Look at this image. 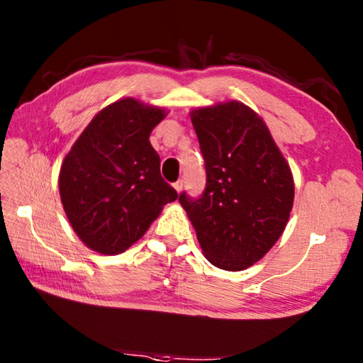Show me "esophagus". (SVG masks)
<instances>
[{
    "mask_svg": "<svg viewBox=\"0 0 363 363\" xmlns=\"http://www.w3.org/2000/svg\"><path fill=\"white\" fill-rule=\"evenodd\" d=\"M173 187H174V190L177 191V194H181V191H182V187H184V182H182V181H177V182H174V184H173Z\"/></svg>",
    "mask_w": 363,
    "mask_h": 363,
    "instance_id": "obj_1",
    "label": "esophagus"
}]
</instances>
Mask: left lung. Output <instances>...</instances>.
<instances>
[{
  "label": "left lung",
  "mask_w": 363,
  "mask_h": 363,
  "mask_svg": "<svg viewBox=\"0 0 363 363\" xmlns=\"http://www.w3.org/2000/svg\"><path fill=\"white\" fill-rule=\"evenodd\" d=\"M206 162L207 184L198 199L179 203L212 265L242 272L279 240L295 199L289 162L257 112L240 101L190 111Z\"/></svg>",
  "instance_id": "1"
}]
</instances>
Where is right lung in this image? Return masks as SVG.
<instances>
[{
    "label": "right lung",
    "instance_id": "add662e5",
    "mask_svg": "<svg viewBox=\"0 0 363 363\" xmlns=\"http://www.w3.org/2000/svg\"><path fill=\"white\" fill-rule=\"evenodd\" d=\"M167 113L121 98L103 107L68 151L59 172L60 201L87 248L106 256L125 252L177 198L150 143Z\"/></svg>",
    "mask_w": 363,
    "mask_h": 363
}]
</instances>
